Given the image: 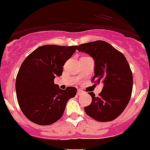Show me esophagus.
<instances>
[{"instance_id":"esophagus-1","label":"esophagus","mask_w":150,"mask_h":150,"mask_svg":"<svg viewBox=\"0 0 150 150\" xmlns=\"http://www.w3.org/2000/svg\"><path fill=\"white\" fill-rule=\"evenodd\" d=\"M82 93H83V91H81L80 89H78V91H77V94H78V95H81V94H82Z\"/></svg>"}]
</instances>
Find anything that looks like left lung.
Here are the masks:
<instances>
[{
	"mask_svg": "<svg viewBox=\"0 0 150 150\" xmlns=\"http://www.w3.org/2000/svg\"><path fill=\"white\" fill-rule=\"evenodd\" d=\"M77 50L88 54L95 61L92 82L104 84L98 96L88 93L92 102L85 108V112L98 122L114 120L125 110L132 94L133 79L127 60L122 53L105 41L81 44Z\"/></svg>",
	"mask_w": 150,
	"mask_h": 150,
	"instance_id": "8db88e82",
	"label": "left lung"
}]
</instances>
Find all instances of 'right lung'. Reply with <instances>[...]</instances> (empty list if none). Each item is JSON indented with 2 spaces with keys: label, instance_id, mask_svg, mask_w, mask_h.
I'll use <instances>...</instances> for the list:
<instances>
[{
  "label": "right lung",
  "instance_id": "obj_1",
  "mask_svg": "<svg viewBox=\"0 0 150 150\" xmlns=\"http://www.w3.org/2000/svg\"><path fill=\"white\" fill-rule=\"evenodd\" d=\"M76 48L77 45H42L23 62L15 90L20 108L28 120L44 126L62 116L67 102L76 96L77 90L74 87L61 90L54 80L62 75V66Z\"/></svg>",
  "mask_w": 150,
  "mask_h": 150
}]
</instances>
